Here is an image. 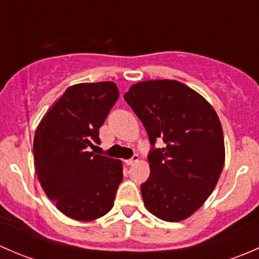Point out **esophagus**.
Returning a JSON list of instances; mask_svg holds the SVG:
<instances>
[{"label":"esophagus","mask_w":259,"mask_h":259,"mask_svg":"<svg viewBox=\"0 0 259 259\" xmlns=\"http://www.w3.org/2000/svg\"><path fill=\"white\" fill-rule=\"evenodd\" d=\"M138 160H139V155H138V154H134V155H133L132 158L127 159V160H125V163H126L127 165H133V164L137 163Z\"/></svg>","instance_id":"obj_1"}]
</instances>
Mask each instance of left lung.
Returning a JSON list of instances; mask_svg holds the SVG:
<instances>
[{
    "mask_svg": "<svg viewBox=\"0 0 259 259\" xmlns=\"http://www.w3.org/2000/svg\"><path fill=\"white\" fill-rule=\"evenodd\" d=\"M148 133L150 176L140 185L150 213L166 222L192 215L215 188L224 165V138L215 110L176 80L138 82L124 95ZM159 140L164 148H155Z\"/></svg>",
    "mask_w": 259,
    "mask_h": 259,
    "instance_id": "obj_1",
    "label": "left lung"
}]
</instances>
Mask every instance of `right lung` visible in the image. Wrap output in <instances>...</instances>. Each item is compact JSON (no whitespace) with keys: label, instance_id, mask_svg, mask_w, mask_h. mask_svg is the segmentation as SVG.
<instances>
[{"label":"right lung","instance_id":"1","mask_svg":"<svg viewBox=\"0 0 259 259\" xmlns=\"http://www.w3.org/2000/svg\"><path fill=\"white\" fill-rule=\"evenodd\" d=\"M119 99L113 81L66 89L38 124L33 159L38 182L65 215L89 222L113 208L122 180L120 160L89 151Z\"/></svg>","mask_w":259,"mask_h":259}]
</instances>
